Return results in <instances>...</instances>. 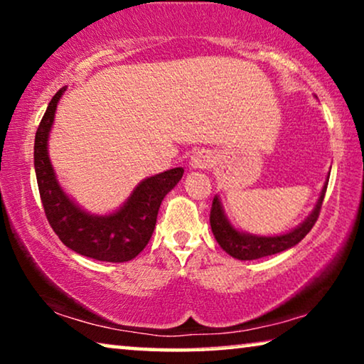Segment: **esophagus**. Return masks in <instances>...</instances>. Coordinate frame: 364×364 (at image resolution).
Masks as SVG:
<instances>
[{"label": "esophagus", "mask_w": 364, "mask_h": 364, "mask_svg": "<svg viewBox=\"0 0 364 364\" xmlns=\"http://www.w3.org/2000/svg\"><path fill=\"white\" fill-rule=\"evenodd\" d=\"M213 159H212V154L207 152V151H200V152H196L191 159V167L192 168H208L212 166Z\"/></svg>", "instance_id": "34e87169"}]
</instances>
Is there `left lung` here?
I'll return each instance as SVG.
<instances>
[{
  "mask_svg": "<svg viewBox=\"0 0 364 364\" xmlns=\"http://www.w3.org/2000/svg\"><path fill=\"white\" fill-rule=\"evenodd\" d=\"M326 186L328 182L323 186L320 198H318L316 207L313 208L310 217H308L301 225L293 228L291 232L277 237H258L235 230V228L230 225V222H228L225 213H223L220 200H218V197L215 196L213 197L210 208V227L213 237H215L218 245H220L228 255L237 258V260H257V258L275 255V253L288 250V248L295 247L298 242H301L303 238L306 237V233L310 232L313 225L316 223L318 215H320L321 210L323 198H325L326 193Z\"/></svg>",
  "mask_w": 364,
  "mask_h": 364,
  "instance_id": "8db88e82",
  "label": "left lung"
}]
</instances>
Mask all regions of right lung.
I'll list each match as a JSON object with an SVG mask.
<instances>
[{
    "label": "right lung",
    "instance_id": "right-lung-1",
    "mask_svg": "<svg viewBox=\"0 0 364 364\" xmlns=\"http://www.w3.org/2000/svg\"><path fill=\"white\" fill-rule=\"evenodd\" d=\"M64 89H59L48 104L34 137V171L44 213L59 240L79 255L101 262H129L151 240L159 207L182 178L183 168H171L142 181L114 213L91 215L84 212L64 193L48 157L49 131Z\"/></svg>",
    "mask_w": 364,
    "mask_h": 364
}]
</instances>
